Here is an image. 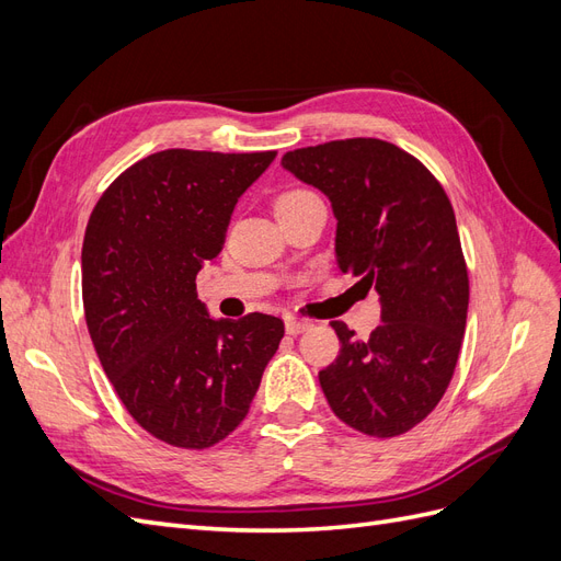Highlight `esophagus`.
<instances>
[{"instance_id": "esophagus-1", "label": "esophagus", "mask_w": 561, "mask_h": 561, "mask_svg": "<svg viewBox=\"0 0 561 561\" xmlns=\"http://www.w3.org/2000/svg\"><path fill=\"white\" fill-rule=\"evenodd\" d=\"M313 325L309 320H299V318H287L285 320V332L287 334H293V336H297V334H301V332H307V330H311Z\"/></svg>"}]
</instances>
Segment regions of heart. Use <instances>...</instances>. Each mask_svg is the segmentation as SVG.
<instances>
[{
	"instance_id": "b5f03b06",
	"label": "heart",
	"mask_w": 561,
	"mask_h": 561,
	"mask_svg": "<svg viewBox=\"0 0 561 561\" xmlns=\"http://www.w3.org/2000/svg\"><path fill=\"white\" fill-rule=\"evenodd\" d=\"M304 194H311V192H304V190L285 192V194H280V196L276 198V206H283V203H290V201H295V198H299V196H304Z\"/></svg>"
}]
</instances>
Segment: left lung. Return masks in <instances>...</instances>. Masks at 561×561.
I'll list each match as a JSON object with an SVG mask.
<instances>
[{
    "instance_id": "1",
    "label": "left lung",
    "mask_w": 561,
    "mask_h": 561,
    "mask_svg": "<svg viewBox=\"0 0 561 561\" xmlns=\"http://www.w3.org/2000/svg\"><path fill=\"white\" fill-rule=\"evenodd\" d=\"M280 163L330 198L339 268L381 301V325L369 339L332 322L342 351L320 369L322 393L365 435L412 431L445 396L468 316V268L443 184L377 138L295 149Z\"/></svg>"
}]
</instances>
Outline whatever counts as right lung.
Masks as SVG:
<instances>
[{"mask_svg": "<svg viewBox=\"0 0 561 561\" xmlns=\"http://www.w3.org/2000/svg\"><path fill=\"white\" fill-rule=\"evenodd\" d=\"M276 151L165 149L118 175L91 213L81 295L95 353L128 414L161 443L206 449L245 419L283 320L210 318L196 274Z\"/></svg>", "mask_w": 561, "mask_h": 561, "instance_id": "1", "label": "right lung"}]
</instances>
